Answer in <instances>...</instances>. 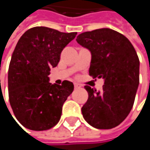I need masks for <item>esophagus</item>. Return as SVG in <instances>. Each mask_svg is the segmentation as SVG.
Segmentation results:
<instances>
[{
    "label": "esophagus",
    "mask_w": 150,
    "mask_h": 150,
    "mask_svg": "<svg viewBox=\"0 0 150 150\" xmlns=\"http://www.w3.org/2000/svg\"><path fill=\"white\" fill-rule=\"evenodd\" d=\"M74 87H75V89H77V88H81V86L79 84H77V83H75Z\"/></svg>",
    "instance_id": "1"
}]
</instances>
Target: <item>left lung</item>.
Wrapping results in <instances>:
<instances>
[{
  "label": "left lung",
  "mask_w": 150,
  "mask_h": 150,
  "mask_svg": "<svg viewBox=\"0 0 150 150\" xmlns=\"http://www.w3.org/2000/svg\"><path fill=\"white\" fill-rule=\"evenodd\" d=\"M76 42L89 50V75L103 78V90L84 86L88 98L81 108L85 121L96 129L118 126L129 114L139 86L140 62L131 42L123 35L100 28L80 34Z\"/></svg>",
  "instance_id": "8db88e82"
}]
</instances>
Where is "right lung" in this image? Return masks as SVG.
<instances>
[{
    "instance_id": "right-lung-1",
    "label": "right lung",
    "mask_w": 150,
    "mask_h": 150,
    "mask_svg": "<svg viewBox=\"0 0 150 150\" xmlns=\"http://www.w3.org/2000/svg\"><path fill=\"white\" fill-rule=\"evenodd\" d=\"M76 35L35 27L19 39L8 68V96L15 117L25 128L47 130L60 121L74 84L69 81L52 84L48 75L57 66L62 49Z\"/></svg>"
}]
</instances>
